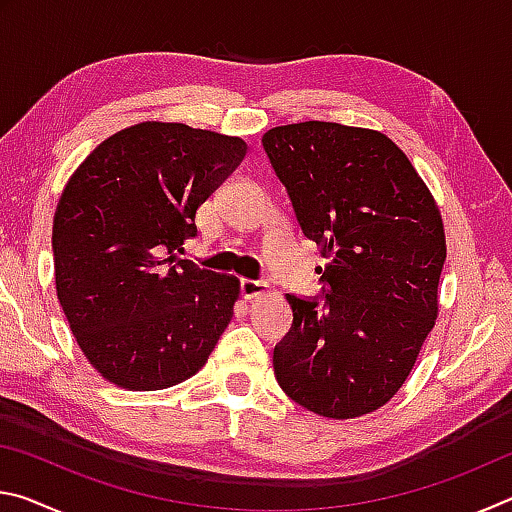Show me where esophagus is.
Returning a JSON list of instances; mask_svg holds the SVG:
<instances>
[{
	"label": "esophagus",
	"mask_w": 512,
	"mask_h": 512,
	"mask_svg": "<svg viewBox=\"0 0 512 512\" xmlns=\"http://www.w3.org/2000/svg\"><path fill=\"white\" fill-rule=\"evenodd\" d=\"M239 289H241V296H244L246 300H250V298H257V296H262V293H266V282L241 280L239 282Z\"/></svg>",
	"instance_id": "34e87169"
}]
</instances>
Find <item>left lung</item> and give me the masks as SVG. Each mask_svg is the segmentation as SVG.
<instances>
[{"instance_id": "left-lung-1", "label": "left lung", "mask_w": 512, "mask_h": 512, "mask_svg": "<svg viewBox=\"0 0 512 512\" xmlns=\"http://www.w3.org/2000/svg\"><path fill=\"white\" fill-rule=\"evenodd\" d=\"M305 237L327 259L323 305L287 293L289 334L275 379L334 420L377 411L400 391L438 316L447 246L429 187L391 137L332 121L262 137Z\"/></svg>"}]
</instances>
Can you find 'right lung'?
<instances>
[{
    "mask_svg": "<svg viewBox=\"0 0 512 512\" xmlns=\"http://www.w3.org/2000/svg\"><path fill=\"white\" fill-rule=\"evenodd\" d=\"M241 137L142 121L103 140L54 214L60 307L103 379L160 391L196 375L232 318L239 280L183 259L196 210L246 155Z\"/></svg>",
    "mask_w": 512,
    "mask_h": 512,
    "instance_id": "right-lung-1",
    "label": "right lung"
}]
</instances>
